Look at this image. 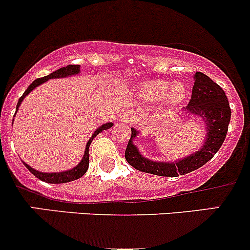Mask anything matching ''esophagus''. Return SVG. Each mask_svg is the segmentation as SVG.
Returning <instances> with one entry per match:
<instances>
[{"label": "esophagus", "mask_w": 250, "mask_h": 250, "mask_svg": "<svg viewBox=\"0 0 250 250\" xmlns=\"http://www.w3.org/2000/svg\"><path fill=\"white\" fill-rule=\"evenodd\" d=\"M133 118H134V115H133L130 111H127L125 115H122V117H121V121H123V122H125V123H129L130 121L133 120Z\"/></svg>", "instance_id": "1"}]
</instances>
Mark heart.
<instances>
[{"label":"heart","mask_w":250,"mask_h":250,"mask_svg":"<svg viewBox=\"0 0 250 250\" xmlns=\"http://www.w3.org/2000/svg\"><path fill=\"white\" fill-rule=\"evenodd\" d=\"M139 94L146 102H158L166 97L170 105H178L186 97V88L183 83L170 84L163 80L148 81L139 87Z\"/></svg>","instance_id":"obj_1"}]
</instances>
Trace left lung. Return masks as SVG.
<instances>
[{"instance_id":"obj_1","label":"left lung","mask_w":250,"mask_h":250,"mask_svg":"<svg viewBox=\"0 0 250 250\" xmlns=\"http://www.w3.org/2000/svg\"><path fill=\"white\" fill-rule=\"evenodd\" d=\"M184 110L204 121L207 135L202 147L174 162L148 160L134 145V139L139 132L132 128V137L125 152V160L132 167L140 172L160 176H179L198 169L213 158L214 153L218 152L225 140L231 120L230 104L225 92L207 75L196 72L191 100Z\"/></svg>"}]
</instances>
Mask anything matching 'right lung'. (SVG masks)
<instances>
[{
    "mask_svg": "<svg viewBox=\"0 0 250 250\" xmlns=\"http://www.w3.org/2000/svg\"><path fill=\"white\" fill-rule=\"evenodd\" d=\"M78 72H80V65H67V66H65V67H60L59 70L52 72V74H49L48 76H44L42 78H37V80H35L34 82H32L31 84L27 87V89L25 90L24 94L19 98V102H18V104H17V111H18V109H19L20 104H21V102L24 100V98L26 97V95L29 94L31 90H34L35 88L39 87V85H41L42 83L47 82V81L50 80V78H62V77L74 76V75H77ZM112 125H113V123H111V122L104 123V125H100V127L98 128L94 133H93V135L90 137V139L88 140L87 145H85V150H84V155H83V158L81 160V162L78 163L76 167H74L72 169L65 170V172H58V173H43V172H40V170L34 169V168L30 167V166L26 165L25 162H22V163H24L25 167H26L30 172L34 174L36 178H39L40 180L44 181V183L62 184V183H69V181L77 180V179H80L81 176L84 175L85 172L88 170V166H89L90 143H92L93 139H94V138L97 137L99 133H102L103 130H105V129H109V128L112 127Z\"/></svg>",
    "mask_w": 250,
    "mask_h": 250,
    "instance_id": "obj_1",
    "label": "right lung"
}]
</instances>
